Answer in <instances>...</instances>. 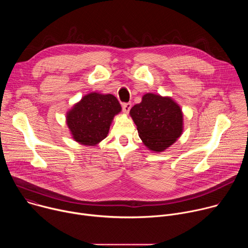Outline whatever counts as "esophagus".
<instances>
[{"label": "esophagus", "instance_id": "34e87169", "mask_svg": "<svg viewBox=\"0 0 248 248\" xmlns=\"http://www.w3.org/2000/svg\"><path fill=\"white\" fill-rule=\"evenodd\" d=\"M131 109V103H124L123 104V110L124 113H128Z\"/></svg>", "mask_w": 248, "mask_h": 248}]
</instances>
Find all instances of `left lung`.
I'll return each mask as SVG.
<instances>
[{"instance_id":"8db88e82","label":"left lung","mask_w":248,"mask_h":248,"mask_svg":"<svg viewBox=\"0 0 248 248\" xmlns=\"http://www.w3.org/2000/svg\"><path fill=\"white\" fill-rule=\"evenodd\" d=\"M138 135L152 151L170 147L183 132V113L170 97L147 93L129 112Z\"/></svg>"}]
</instances>
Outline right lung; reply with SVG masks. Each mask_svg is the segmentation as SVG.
<instances>
[{
  "instance_id": "1",
  "label": "right lung",
  "mask_w": 248,
  "mask_h": 248,
  "mask_svg": "<svg viewBox=\"0 0 248 248\" xmlns=\"http://www.w3.org/2000/svg\"><path fill=\"white\" fill-rule=\"evenodd\" d=\"M121 110V104L114 95L93 92L67 113L66 124L76 141L94 146L107 137L112 120Z\"/></svg>"
}]
</instances>
